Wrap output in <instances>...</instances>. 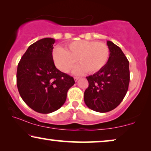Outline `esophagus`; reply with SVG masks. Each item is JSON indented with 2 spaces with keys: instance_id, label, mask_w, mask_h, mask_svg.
Returning <instances> with one entry per match:
<instances>
[{
  "instance_id": "obj_1",
  "label": "esophagus",
  "mask_w": 151,
  "mask_h": 151,
  "mask_svg": "<svg viewBox=\"0 0 151 151\" xmlns=\"http://www.w3.org/2000/svg\"><path fill=\"white\" fill-rule=\"evenodd\" d=\"M78 78H79V77H77V76H76V77H74V79H75V81L76 82V81H78Z\"/></svg>"
}]
</instances>
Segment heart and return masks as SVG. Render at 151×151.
Segmentation results:
<instances>
[{
  "label": "heart",
  "mask_w": 151,
  "mask_h": 151,
  "mask_svg": "<svg viewBox=\"0 0 151 151\" xmlns=\"http://www.w3.org/2000/svg\"><path fill=\"white\" fill-rule=\"evenodd\" d=\"M52 57L56 66L63 73L70 71L78 61L80 64L74 70V74L83 75L88 71L94 73L107 64L109 48L103 42L77 40L68 44L65 49L55 48Z\"/></svg>",
  "instance_id": "heart-1"
}]
</instances>
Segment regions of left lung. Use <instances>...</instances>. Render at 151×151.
Instances as JSON below:
<instances>
[{
	"instance_id": "left-lung-1",
	"label": "left lung",
	"mask_w": 151,
	"mask_h": 151,
	"mask_svg": "<svg viewBox=\"0 0 151 151\" xmlns=\"http://www.w3.org/2000/svg\"><path fill=\"white\" fill-rule=\"evenodd\" d=\"M109 57L105 66L87 76L89 86L84 92V101L90 109L105 113L117 107L122 101L130 81L129 63L122 50L107 41Z\"/></svg>"
}]
</instances>
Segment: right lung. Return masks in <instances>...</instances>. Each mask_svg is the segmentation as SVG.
<instances>
[{"label": "right lung", "instance_id": "right-lung-1", "mask_svg": "<svg viewBox=\"0 0 151 151\" xmlns=\"http://www.w3.org/2000/svg\"><path fill=\"white\" fill-rule=\"evenodd\" d=\"M55 40L46 37L29 46L17 69V87L24 103L34 111L52 113L64 104L75 84L73 76L55 67L52 49Z\"/></svg>", "mask_w": 151, "mask_h": 151}]
</instances>
